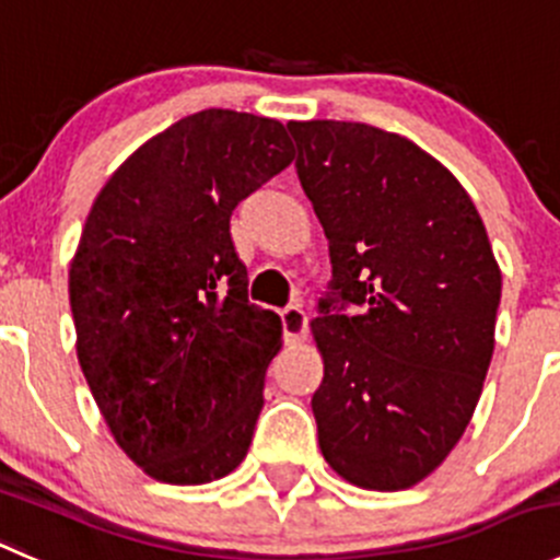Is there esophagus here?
<instances>
[{"label":"esophagus","instance_id":"obj_1","mask_svg":"<svg viewBox=\"0 0 560 560\" xmlns=\"http://www.w3.org/2000/svg\"><path fill=\"white\" fill-rule=\"evenodd\" d=\"M280 318H283L285 340H289V343H302L307 332V313L302 311V307L291 305L280 313Z\"/></svg>","mask_w":560,"mask_h":560}]
</instances>
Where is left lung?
<instances>
[{
    "label": "left lung",
    "mask_w": 560,
    "mask_h": 560,
    "mask_svg": "<svg viewBox=\"0 0 560 560\" xmlns=\"http://www.w3.org/2000/svg\"><path fill=\"white\" fill-rule=\"evenodd\" d=\"M289 131L332 260V294L311 322L324 360L311 401L318 448L354 487L409 489L476 412L500 266L465 186L412 140L346 120Z\"/></svg>",
    "instance_id": "8db88e82"
}]
</instances>
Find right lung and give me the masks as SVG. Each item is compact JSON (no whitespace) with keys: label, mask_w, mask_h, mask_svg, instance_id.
I'll return each instance as SVG.
<instances>
[{"label":"right lung","mask_w":560,"mask_h":560,"mask_svg":"<svg viewBox=\"0 0 560 560\" xmlns=\"http://www.w3.org/2000/svg\"><path fill=\"white\" fill-rule=\"evenodd\" d=\"M291 162L280 120L203 109L137 148L90 209L68 271L79 365L156 481L209 483L247 456L283 324L249 305L231 214Z\"/></svg>","instance_id":"obj_1"}]
</instances>
